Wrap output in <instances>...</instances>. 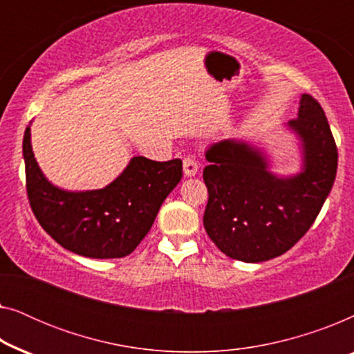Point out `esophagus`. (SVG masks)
I'll list each match as a JSON object with an SVG mask.
<instances>
[{"instance_id": "obj_1", "label": "esophagus", "mask_w": 354, "mask_h": 354, "mask_svg": "<svg viewBox=\"0 0 354 354\" xmlns=\"http://www.w3.org/2000/svg\"><path fill=\"white\" fill-rule=\"evenodd\" d=\"M198 172V162L193 158H185L183 159V174L185 177H193L196 176Z\"/></svg>"}]
</instances>
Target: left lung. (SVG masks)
Returning <instances> with one entry per match:
<instances>
[{
	"instance_id": "obj_1",
	"label": "left lung",
	"mask_w": 354,
	"mask_h": 354,
	"mask_svg": "<svg viewBox=\"0 0 354 354\" xmlns=\"http://www.w3.org/2000/svg\"><path fill=\"white\" fill-rule=\"evenodd\" d=\"M285 127L299 151V171L292 176L275 174L268 151L240 138L206 151L209 200L203 224L232 259L263 263L288 251L316 221L335 182L338 153L321 104L301 95L297 119Z\"/></svg>"
}]
</instances>
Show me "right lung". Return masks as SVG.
<instances>
[{"label":"right lung","mask_w":354,"mask_h":354,"mask_svg":"<svg viewBox=\"0 0 354 354\" xmlns=\"http://www.w3.org/2000/svg\"><path fill=\"white\" fill-rule=\"evenodd\" d=\"M27 195L37 221L62 248L93 259L124 258L151 229L158 211L182 178V161L133 156L109 185L72 192L56 187L38 166L30 125L22 143Z\"/></svg>","instance_id":"obj_1"}]
</instances>
